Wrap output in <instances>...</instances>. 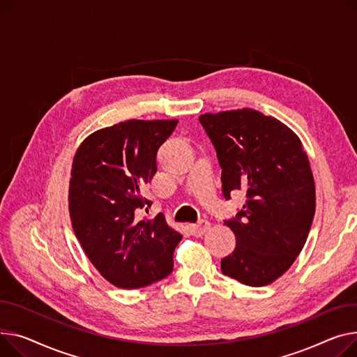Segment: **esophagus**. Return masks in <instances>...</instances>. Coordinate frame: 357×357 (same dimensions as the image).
I'll list each match as a JSON object with an SVG mask.
<instances>
[{
	"label": "esophagus",
	"instance_id": "esophagus-1",
	"mask_svg": "<svg viewBox=\"0 0 357 357\" xmlns=\"http://www.w3.org/2000/svg\"><path fill=\"white\" fill-rule=\"evenodd\" d=\"M209 227H211V224L206 220H201V221H198V224L189 225V231H191V234L195 236H201L202 234H205L209 229Z\"/></svg>",
	"mask_w": 357,
	"mask_h": 357
}]
</instances>
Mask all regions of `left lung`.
I'll return each instance as SVG.
<instances>
[{"instance_id":"1","label":"left lung","mask_w":357,"mask_h":357,"mask_svg":"<svg viewBox=\"0 0 357 357\" xmlns=\"http://www.w3.org/2000/svg\"><path fill=\"white\" fill-rule=\"evenodd\" d=\"M199 122L217 151L224 198L247 197L224 221L236 247L221 271L245 286H267L291 267L310 232L316 188L308 158L291 129L252 109L205 113Z\"/></svg>"}]
</instances>
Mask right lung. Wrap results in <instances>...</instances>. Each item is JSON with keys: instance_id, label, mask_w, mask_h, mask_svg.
<instances>
[{"instance_id": "1", "label": "right lung", "mask_w": 357, "mask_h": 357, "mask_svg": "<svg viewBox=\"0 0 357 357\" xmlns=\"http://www.w3.org/2000/svg\"><path fill=\"white\" fill-rule=\"evenodd\" d=\"M178 121H128L91 133L71 168V225L91 264L119 289H140L168 277L182 235L142 197L158 171V151Z\"/></svg>"}]
</instances>
